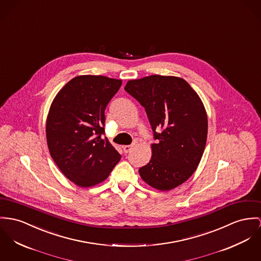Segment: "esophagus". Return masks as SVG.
<instances>
[{
    "label": "esophagus",
    "instance_id": "34e87169",
    "mask_svg": "<svg viewBox=\"0 0 261 261\" xmlns=\"http://www.w3.org/2000/svg\"><path fill=\"white\" fill-rule=\"evenodd\" d=\"M135 144H131V145H126V146H123V151L125 153H129L133 148H134Z\"/></svg>",
    "mask_w": 261,
    "mask_h": 261
}]
</instances>
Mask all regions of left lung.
Here are the masks:
<instances>
[{
    "instance_id": "left-lung-1",
    "label": "left lung",
    "mask_w": 261,
    "mask_h": 261,
    "mask_svg": "<svg viewBox=\"0 0 261 261\" xmlns=\"http://www.w3.org/2000/svg\"><path fill=\"white\" fill-rule=\"evenodd\" d=\"M124 89L145 108L156 143L152 158L139 169L142 180L170 191L197 170L207 136V116L198 93L180 77L150 75Z\"/></svg>"
}]
</instances>
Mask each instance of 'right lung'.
Segmentation results:
<instances>
[{"label":"right lung","instance_id":"1","mask_svg":"<svg viewBox=\"0 0 261 261\" xmlns=\"http://www.w3.org/2000/svg\"><path fill=\"white\" fill-rule=\"evenodd\" d=\"M122 81L80 75L68 81L53 101L46 118V142L61 173L88 188L107 179L120 154L104 134L105 108Z\"/></svg>","mask_w":261,"mask_h":261}]
</instances>
